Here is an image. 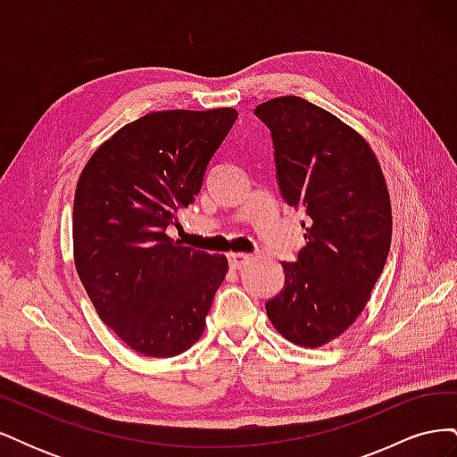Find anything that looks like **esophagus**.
Returning <instances> with one entry per match:
<instances>
[{
	"instance_id": "34e87169",
	"label": "esophagus",
	"mask_w": 457,
	"mask_h": 457,
	"mask_svg": "<svg viewBox=\"0 0 457 457\" xmlns=\"http://www.w3.org/2000/svg\"><path fill=\"white\" fill-rule=\"evenodd\" d=\"M228 261H230V267L238 270V269L245 267L247 262L252 261V255H250V253H230V255H228Z\"/></svg>"
}]
</instances>
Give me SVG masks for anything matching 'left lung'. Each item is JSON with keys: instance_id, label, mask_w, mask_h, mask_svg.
<instances>
[{"instance_id": "8db88e82", "label": "left lung", "mask_w": 457, "mask_h": 457, "mask_svg": "<svg viewBox=\"0 0 457 457\" xmlns=\"http://www.w3.org/2000/svg\"><path fill=\"white\" fill-rule=\"evenodd\" d=\"M272 133L282 196L303 205L307 245L284 262L267 316L282 337L316 349L347 331L370 301L393 237L381 165L349 123L295 95L255 108Z\"/></svg>"}]
</instances>
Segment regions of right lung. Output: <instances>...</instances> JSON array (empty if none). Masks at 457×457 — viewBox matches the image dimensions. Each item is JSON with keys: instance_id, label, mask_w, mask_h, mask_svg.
<instances>
[{"instance_id": "add662e5", "label": "right lung", "mask_w": 457, "mask_h": 457, "mask_svg": "<svg viewBox=\"0 0 457 457\" xmlns=\"http://www.w3.org/2000/svg\"><path fill=\"white\" fill-rule=\"evenodd\" d=\"M237 118L230 106L150 112L96 148L78 179L76 270L101 320L135 353L177 356L204 334L228 261L165 228L198 196Z\"/></svg>"}]
</instances>
